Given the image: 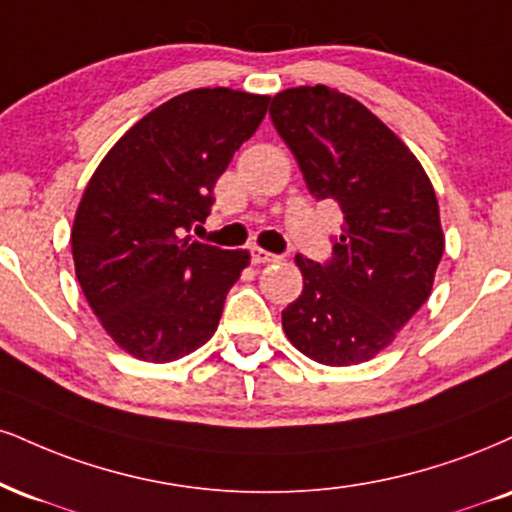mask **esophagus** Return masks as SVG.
I'll return each mask as SVG.
<instances>
[{"label":"esophagus","mask_w":512,"mask_h":512,"mask_svg":"<svg viewBox=\"0 0 512 512\" xmlns=\"http://www.w3.org/2000/svg\"><path fill=\"white\" fill-rule=\"evenodd\" d=\"M250 260H252V264H272V262H279L281 257L274 255V252L262 250V248H250Z\"/></svg>","instance_id":"1"}]
</instances>
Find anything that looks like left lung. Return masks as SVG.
<instances>
[{"instance_id": "8db88e82", "label": "left lung", "mask_w": 512, "mask_h": 512, "mask_svg": "<svg viewBox=\"0 0 512 512\" xmlns=\"http://www.w3.org/2000/svg\"><path fill=\"white\" fill-rule=\"evenodd\" d=\"M272 123L317 200L343 209L334 257H295L303 293L281 312L288 341L329 367L372 360L427 303L443 255L427 171L365 104L326 85L274 95Z\"/></svg>"}]
</instances>
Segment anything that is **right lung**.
Listing matches in <instances>:
<instances>
[{
	"label": "right lung",
	"mask_w": 512,
	"mask_h": 512,
	"mask_svg": "<svg viewBox=\"0 0 512 512\" xmlns=\"http://www.w3.org/2000/svg\"><path fill=\"white\" fill-rule=\"evenodd\" d=\"M267 104V95L231 88L171 97L121 135L85 186L71 231L76 276L128 355L171 362L217 331L250 255L183 233L207 219L214 183Z\"/></svg>",
	"instance_id": "right-lung-1"
}]
</instances>
